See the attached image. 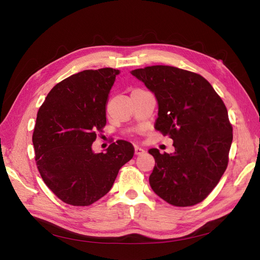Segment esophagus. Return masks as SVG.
<instances>
[{
	"mask_svg": "<svg viewBox=\"0 0 260 260\" xmlns=\"http://www.w3.org/2000/svg\"><path fill=\"white\" fill-rule=\"evenodd\" d=\"M145 152V149H142L141 147L139 146H135V153L138 155V154H141Z\"/></svg>",
	"mask_w": 260,
	"mask_h": 260,
	"instance_id": "obj_1",
	"label": "esophagus"
}]
</instances>
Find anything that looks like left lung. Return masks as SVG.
Segmentation results:
<instances>
[{"label": "left lung", "instance_id": "8db88e82", "mask_svg": "<svg viewBox=\"0 0 260 260\" xmlns=\"http://www.w3.org/2000/svg\"><path fill=\"white\" fill-rule=\"evenodd\" d=\"M158 101L154 128L174 140V153H160L149 183L167 203L188 207L201 203L228 166L233 126L221 98L200 74L169 66L136 69Z\"/></svg>", "mask_w": 260, "mask_h": 260}]
</instances>
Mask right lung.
Listing matches in <instances>:
<instances>
[{
  "label": "right lung",
  "mask_w": 260,
  "mask_h": 260,
  "mask_svg": "<svg viewBox=\"0 0 260 260\" xmlns=\"http://www.w3.org/2000/svg\"><path fill=\"white\" fill-rule=\"evenodd\" d=\"M119 70L103 68L73 74L54 85L40 107L32 142L40 175L63 203L90 206L107 194L135 148L118 140L107 152L92 143L107 123L108 96Z\"/></svg>",
  "instance_id": "add662e5"
}]
</instances>
